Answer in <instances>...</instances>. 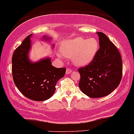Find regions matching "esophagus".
Here are the masks:
<instances>
[{
  "label": "esophagus",
  "instance_id": "1",
  "mask_svg": "<svg viewBox=\"0 0 134 134\" xmlns=\"http://www.w3.org/2000/svg\"><path fill=\"white\" fill-rule=\"evenodd\" d=\"M72 69H69V68H67V69H66V74H70L72 72Z\"/></svg>",
  "mask_w": 134,
  "mask_h": 134
}]
</instances>
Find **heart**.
Wrapping results in <instances>:
<instances>
[{"instance_id":"heart-1","label":"heart","mask_w":134,"mask_h":134,"mask_svg":"<svg viewBox=\"0 0 134 134\" xmlns=\"http://www.w3.org/2000/svg\"><path fill=\"white\" fill-rule=\"evenodd\" d=\"M99 47V42L96 38L86 39L77 37L63 42L60 51L65 57L72 58L75 65L83 66L87 65L93 60Z\"/></svg>"}]
</instances>
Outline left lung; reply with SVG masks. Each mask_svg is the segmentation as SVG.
<instances>
[{
    "instance_id": "8db88e82",
    "label": "left lung",
    "mask_w": 134,
    "mask_h": 134,
    "mask_svg": "<svg viewBox=\"0 0 134 134\" xmlns=\"http://www.w3.org/2000/svg\"><path fill=\"white\" fill-rule=\"evenodd\" d=\"M100 48L93 60L78 71L79 86L83 93L92 98L102 97L114 91L122 79V62L115 45L102 32H97Z\"/></svg>"
}]
</instances>
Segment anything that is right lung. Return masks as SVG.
<instances>
[{
    "instance_id": "1",
    "label": "right lung",
    "mask_w": 134,
    "mask_h": 134,
    "mask_svg": "<svg viewBox=\"0 0 134 134\" xmlns=\"http://www.w3.org/2000/svg\"><path fill=\"white\" fill-rule=\"evenodd\" d=\"M32 34L27 36L14 51L12 60L13 80L24 96L32 100L49 99L55 91L57 82L65 74L66 68H56L49 58L32 63L28 58ZM44 39H49L43 37Z\"/></svg>"
}]
</instances>
